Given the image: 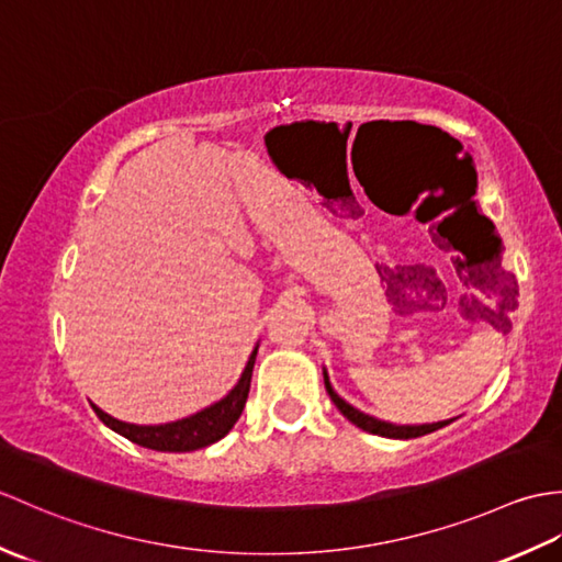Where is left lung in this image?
I'll return each instance as SVG.
<instances>
[{
  "mask_svg": "<svg viewBox=\"0 0 562 562\" xmlns=\"http://www.w3.org/2000/svg\"><path fill=\"white\" fill-rule=\"evenodd\" d=\"M499 278H503V292H507V308H515V306H517V302H515V296H517L515 280H512L505 270H503V274H499ZM503 306H505V304H503ZM324 384H326V391H328L330 401L336 403V408H338L345 417H348V420H350L352 425L364 429V432L379 435V437H389V439H413V437H423V435L435 432V429H439V427H445V425L457 420V417H451V420L423 423V425H393V423H386V420H379V417H374V415H367V413H362V411H357L355 405H350L348 401L340 398L338 393H336V389L330 386V379H328L326 369H324Z\"/></svg>",
  "mask_w": 562,
  "mask_h": 562,
  "instance_id": "obj_1",
  "label": "left lung"
}]
</instances>
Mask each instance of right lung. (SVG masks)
<instances>
[{
    "label": "right lung",
    "instance_id": "right-lung-1",
    "mask_svg": "<svg viewBox=\"0 0 562 562\" xmlns=\"http://www.w3.org/2000/svg\"><path fill=\"white\" fill-rule=\"evenodd\" d=\"M258 345L250 352L248 362L244 367L241 376L234 384V389L226 393L217 403L207 405L193 415L181 417V420L164 423V425H135L123 423L117 417L103 413L99 405L91 403L93 413L101 417L105 427H111L113 432L123 435L125 439L135 441L139 447H147L154 451H195L202 447H210L214 441H220L224 435H229V429L236 425L238 417L244 413V405L248 398L250 389V374H254Z\"/></svg>",
    "mask_w": 562,
    "mask_h": 562
}]
</instances>
